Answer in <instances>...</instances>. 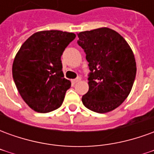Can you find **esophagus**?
<instances>
[{
	"label": "esophagus",
	"mask_w": 154,
	"mask_h": 154,
	"mask_svg": "<svg viewBox=\"0 0 154 154\" xmlns=\"http://www.w3.org/2000/svg\"><path fill=\"white\" fill-rule=\"evenodd\" d=\"M80 81H81L80 77H77V78H76V79H72V83L75 84V83H77V82H80Z\"/></svg>",
	"instance_id": "34e87169"
}]
</instances>
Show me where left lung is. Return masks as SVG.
<instances>
[{"mask_svg":"<svg viewBox=\"0 0 154 154\" xmlns=\"http://www.w3.org/2000/svg\"><path fill=\"white\" fill-rule=\"evenodd\" d=\"M77 36L91 71L82 103L97 113L112 111L125 101L134 85L137 68L132 49L119 33L107 27Z\"/></svg>","mask_w":154,"mask_h":154,"instance_id":"left-lung-1","label":"left lung"}]
</instances>
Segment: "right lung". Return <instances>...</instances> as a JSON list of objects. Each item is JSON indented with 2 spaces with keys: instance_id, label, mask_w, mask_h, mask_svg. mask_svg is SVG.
Segmentation results:
<instances>
[{
  "instance_id": "right-lung-1",
  "label": "right lung",
  "mask_w": 154,
  "mask_h": 154,
  "mask_svg": "<svg viewBox=\"0 0 154 154\" xmlns=\"http://www.w3.org/2000/svg\"><path fill=\"white\" fill-rule=\"evenodd\" d=\"M76 35L44 30L22 44L12 65L13 79L22 99L32 110L48 113L62 106L71 82L64 78L61 56Z\"/></svg>"
}]
</instances>
